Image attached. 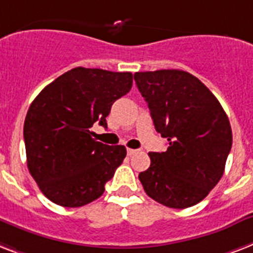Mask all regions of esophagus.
<instances>
[{
	"label": "esophagus",
	"mask_w": 253,
	"mask_h": 253,
	"mask_svg": "<svg viewBox=\"0 0 253 253\" xmlns=\"http://www.w3.org/2000/svg\"><path fill=\"white\" fill-rule=\"evenodd\" d=\"M138 150L137 149H126V153H128V156H133V154H136Z\"/></svg>",
	"instance_id": "34e87169"
}]
</instances>
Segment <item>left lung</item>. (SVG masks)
<instances>
[{
  "mask_svg": "<svg viewBox=\"0 0 253 253\" xmlns=\"http://www.w3.org/2000/svg\"><path fill=\"white\" fill-rule=\"evenodd\" d=\"M154 128L168 140L166 152H150L138 174L145 193L170 209H187L220 181L232 146L230 120L214 93L181 70L136 72Z\"/></svg>",
  "mask_w": 253,
  "mask_h": 253,
  "instance_id": "obj_1",
  "label": "left lung"
}]
</instances>
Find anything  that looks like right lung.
<instances>
[{
	"label": "right lung",
	"mask_w": 253,
	"mask_h": 253,
	"mask_svg": "<svg viewBox=\"0 0 253 253\" xmlns=\"http://www.w3.org/2000/svg\"><path fill=\"white\" fill-rule=\"evenodd\" d=\"M133 84L130 72L76 67L43 88L27 111L23 138L27 168L44 197L80 207L103 195L126 149L96 141L111 107Z\"/></svg>",
	"instance_id": "obj_1"
}]
</instances>
